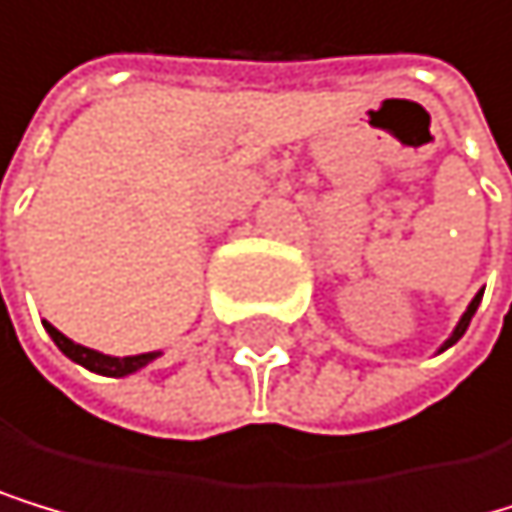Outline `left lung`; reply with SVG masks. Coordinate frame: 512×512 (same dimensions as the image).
I'll return each instance as SVG.
<instances>
[{
	"label": "left lung",
	"instance_id": "8db88e82",
	"mask_svg": "<svg viewBox=\"0 0 512 512\" xmlns=\"http://www.w3.org/2000/svg\"><path fill=\"white\" fill-rule=\"evenodd\" d=\"M478 300H481V294H478V297L472 300V304H469V310H465V313H462V319H459V326H456V332L450 335V342H446L443 348H450V345H456V342L462 339V332H465V329H469V323H472V313L478 310Z\"/></svg>",
	"mask_w": 512,
	"mask_h": 512
}]
</instances>
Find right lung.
Instances as JSON below:
<instances>
[{
	"label": "right lung",
	"instance_id": "add662e5",
	"mask_svg": "<svg viewBox=\"0 0 512 512\" xmlns=\"http://www.w3.org/2000/svg\"><path fill=\"white\" fill-rule=\"evenodd\" d=\"M47 326V332H50V339L56 342V348L66 354V358H72L75 364H81V367H88V370H94V373H104V377H126V373H132V370H139V367H145L154 354H135V358H110V354H100V351H91V348H85V345H75L72 339H66L56 326H50V323H43Z\"/></svg>",
	"mask_w": 512,
	"mask_h": 512
}]
</instances>
